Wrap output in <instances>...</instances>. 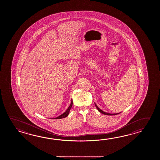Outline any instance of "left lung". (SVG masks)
I'll list each match as a JSON object with an SVG mask.
<instances>
[{
    "instance_id": "8db88e82",
    "label": "left lung",
    "mask_w": 160,
    "mask_h": 160,
    "mask_svg": "<svg viewBox=\"0 0 160 160\" xmlns=\"http://www.w3.org/2000/svg\"><path fill=\"white\" fill-rule=\"evenodd\" d=\"M95 107L97 108V109H98V110L99 112H101L102 114H105V115H108V116H113V115H116V114H119V113H117V114H110V113H108V112H103L102 110H101V109L99 108L97 106V105L95 103Z\"/></svg>"
}]
</instances>
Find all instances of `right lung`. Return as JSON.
<instances>
[{
  "instance_id": "right-lung-1",
  "label": "right lung",
  "mask_w": 160,
  "mask_h": 160,
  "mask_svg": "<svg viewBox=\"0 0 160 160\" xmlns=\"http://www.w3.org/2000/svg\"><path fill=\"white\" fill-rule=\"evenodd\" d=\"M72 100L71 104H70V105L69 106V107H68V109H67V110L64 113H63L62 114H61V116H59L58 117L55 118L54 119H61V118H65L66 117L68 116L69 112H70V109L72 108Z\"/></svg>"
}]
</instances>
